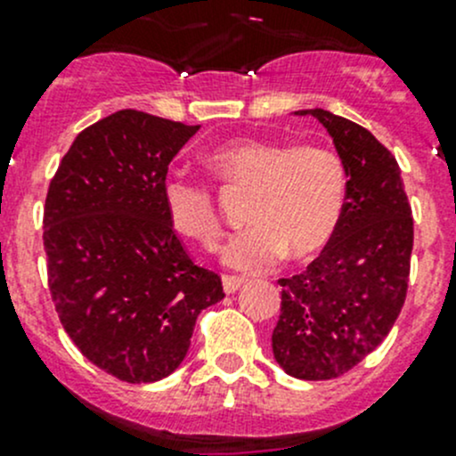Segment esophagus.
Wrapping results in <instances>:
<instances>
[{
    "label": "esophagus",
    "mask_w": 456,
    "mask_h": 456,
    "mask_svg": "<svg viewBox=\"0 0 456 456\" xmlns=\"http://www.w3.org/2000/svg\"><path fill=\"white\" fill-rule=\"evenodd\" d=\"M242 282H245V280L238 278V275H223V289H224V293H236L238 289L242 287Z\"/></svg>",
    "instance_id": "1"
}]
</instances>
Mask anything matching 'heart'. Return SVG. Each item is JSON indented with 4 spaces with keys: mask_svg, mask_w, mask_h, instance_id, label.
Wrapping results in <instances>:
<instances>
[{
    "mask_svg": "<svg viewBox=\"0 0 456 456\" xmlns=\"http://www.w3.org/2000/svg\"><path fill=\"white\" fill-rule=\"evenodd\" d=\"M223 187L251 190L247 229L223 247V262L238 271H266L289 251L302 260L324 249L342 223L348 200V169L333 147L282 141L236 139L205 159ZM165 214L187 240L211 249L223 224L214 190L183 174L160 185Z\"/></svg>",
    "mask_w": 456,
    "mask_h": 456,
    "instance_id": "heart-1",
    "label": "heart"
}]
</instances>
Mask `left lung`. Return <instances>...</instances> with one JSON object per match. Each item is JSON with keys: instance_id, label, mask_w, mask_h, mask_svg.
<instances>
[{"instance_id": "8db88e82", "label": "left lung", "mask_w": 456, "mask_h": 456, "mask_svg": "<svg viewBox=\"0 0 456 456\" xmlns=\"http://www.w3.org/2000/svg\"><path fill=\"white\" fill-rule=\"evenodd\" d=\"M311 114L348 169L342 223L302 273L280 278L273 357L297 379H335L355 369L393 329L406 302L412 209L395 156L366 127L326 110Z\"/></svg>"}]
</instances>
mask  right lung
<instances>
[{
    "instance_id": "add662e5",
    "label": "right lung",
    "mask_w": 456,
    "mask_h": 456,
    "mask_svg": "<svg viewBox=\"0 0 456 456\" xmlns=\"http://www.w3.org/2000/svg\"><path fill=\"white\" fill-rule=\"evenodd\" d=\"M199 126L121 110L86 127L44 207L48 287L59 322L92 362L130 384L167 377L200 311L224 297L165 214L160 185Z\"/></svg>"
}]
</instances>
